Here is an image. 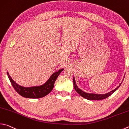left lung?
<instances>
[{
  "label": "left lung",
  "instance_id": "obj_1",
  "mask_svg": "<svg viewBox=\"0 0 129 129\" xmlns=\"http://www.w3.org/2000/svg\"><path fill=\"white\" fill-rule=\"evenodd\" d=\"M122 83V82H121ZM121 83L120 84V85L117 86V87H116L115 89L112 90L110 92H108L105 94H98V93H88L85 92L83 90H82L81 89L79 88L78 86L77 85L76 80H75L74 77H73V85L74 88L77 92H78L81 96L85 98V99L87 100H103L104 99H106L108 97H109V96H111L112 93L115 92V91L117 90V89L120 87Z\"/></svg>",
  "mask_w": 129,
  "mask_h": 129
}]
</instances>
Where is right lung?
<instances>
[{
  "label": "right lung",
  "mask_w": 129,
  "mask_h": 129,
  "mask_svg": "<svg viewBox=\"0 0 129 129\" xmlns=\"http://www.w3.org/2000/svg\"><path fill=\"white\" fill-rule=\"evenodd\" d=\"M64 69H61L51 75L45 83L40 86H31V87H24L20 86L13 80L12 77L7 72V76L12 85L18 93L22 96L31 99H38L45 96L48 95L54 87V84L58 76L63 71Z\"/></svg>",
  "instance_id": "1"
}]
</instances>
